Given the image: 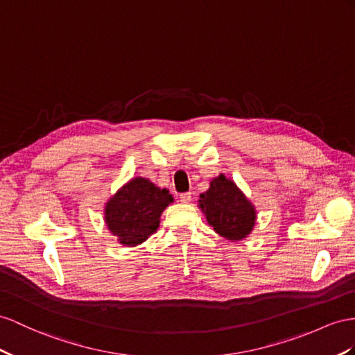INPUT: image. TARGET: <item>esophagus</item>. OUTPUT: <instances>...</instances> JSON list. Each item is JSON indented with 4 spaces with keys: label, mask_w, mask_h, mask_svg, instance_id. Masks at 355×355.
Here are the masks:
<instances>
[{
    "label": "esophagus",
    "mask_w": 355,
    "mask_h": 355,
    "mask_svg": "<svg viewBox=\"0 0 355 355\" xmlns=\"http://www.w3.org/2000/svg\"><path fill=\"white\" fill-rule=\"evenodd\" d=\"M180 201L183 204H189L190 201H192V193L187 192V193H181L180 195Z\"/></svg>",
    "instance_id": "obj_1"
}]
</instances>
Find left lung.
<instances>
[{"label": "left lung", "mask_w": 355, "mask_h": 355, "mask_svg": "<svg viewBox=\"0 0 355 355\" xmlns=\"http://www.w3.org/2000/svg\"><path fill=\"white\" fill-rule=\"evenodd\" d=\"M198 207L208 225L230 241L246 239L257 222L255 205L223 174L214 177L207 192L199 195Z\"/></svg>", "instance_id": "left-lung-1"}]
</instances>
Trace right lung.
<instances>
[{
	"mask_svg": "<svg viewBox=\"0 0 355 355\" xmlns=\"http://www.w3.org/2000/svg\"><path fill=\"white\" fill-rule=\"evenodd\" d=\"M171 202L174 198L168 189L135 177L107 199L105 223L120 244L135 248L157 231L160 216Z\"/></svg>",
	"mask_w": 355,
	"mask_h": 355,
	"instance_id": "add662e5",
	"label": "right lung"
}]
</instances>
